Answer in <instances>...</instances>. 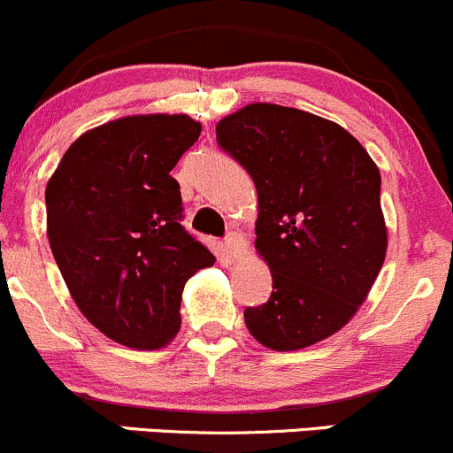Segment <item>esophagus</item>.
I'll return each mask as SVG.
<instances>
[{"instance_id":"obj_1","label":"esophagus","mask_w":453,"mask_h":453,"mask_svg":"<svg viewBox=\"0 0 453 453\" xmlns=\"http://www.w3.org/2000/svg\"><path fill=\"white\" fill-rule=\"evenodd\" d=\"M225 248L233 259H240V257L246 252V240L242 237V233L233 231L225 237Z\"/></svg>"}]
</instances>
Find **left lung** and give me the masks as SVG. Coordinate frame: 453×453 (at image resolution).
I'll use <instances>...</instances> for the list:
<instances>
[{
    "mask_svg": "<svg viewBox=\"0 0 453 453\" xmlns=\"http://www.w3.org/2000/svg\"><path fill=\"white\" fill-rule=\"evenodd\" d=\"M216 138L255 181V248L272 272L267 303L244 311L248 330L279 352L322 342L354 318L384 264L378 166L337 123L283 105H246Z\"/></svg>",
    "mask_w": 453,
    "mask_h": 453,
    "instance_id": "8db88e82",
    "label": "left lung"
}]
</instances>
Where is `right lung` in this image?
Segmentation results:
<instances>
[{"instance_id":"1","label":"right lung","mask_w":453,"mask_h":453,"mask_svg":"<svg viewBox=\"0 0 453 453\" xmlns=\"http://www.w3.org/2000/svg\"><path fill=\"white\" fill-rule=\"evenodd\" d=\"M201 135L186 114L110 120L71 144L45 189L47 235L73 300L105 337L164 348L188 279L213 255L181 226L170 170Z\"/></svg>"}]
</instances>
